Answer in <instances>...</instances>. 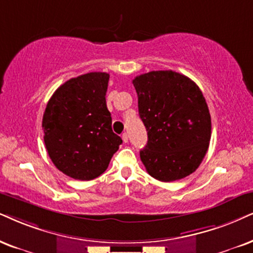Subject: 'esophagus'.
<instances>
[{
	"label": "esophagus",
	"instance_id": "34e87169",
	"mask_svg": "<svg viewBox=\"0 0 253 253\" xmlns=\"http://www.w3.org/2000/svg\"><path fill=\"white\" fill-rule=\"evenodd\" d=\"M121 137H123V140H124V142H125V143L128 142V134H127V133H124V134H123V136H121Z\"/></svg>",
	"mask_w": 253,
	"mask_h": 253
}]
</instances>
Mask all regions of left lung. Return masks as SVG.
Wrapping results in <instances>:
<instances>
[{"label":"left lung","mask_w":253,"mask_h":253,"mask_svg":"<svg viewBox=\"0 0 253 253\" xmlns=\"http://www.w3.org/2000/svg\"><path fill=\"white\" fill-rule=\"evenodd\" d=\"M148 141L140 158L150 176L181 180L201 165L211 137V118L200 87L181 73L152 71L133 79Z\"/></svg>","instance_id":"1"}]
</instances>
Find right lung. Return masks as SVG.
I'll use <instances>...</instances> for the list:
<instances>
[{
	"label": "right lung",
	"mask_w": 253,
	"mask_h": 253,
	"mask_svg": "<svg viewBox=\"0 0 253 253\" xmlns=\"http://www.w3.org/2000/svg\"><path fill=\"white\" fill-rule=\"evenodd\" d=\"M108 79L105 72L71 78L47 101L42 123L47 154L57 169L75 180L103 174L123 143L112 130L106 106Z\"/></svg>",
	"instance_id": "add662e5"
}]
</instances>
